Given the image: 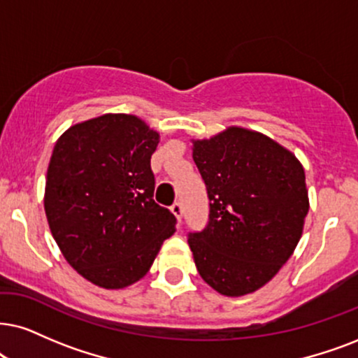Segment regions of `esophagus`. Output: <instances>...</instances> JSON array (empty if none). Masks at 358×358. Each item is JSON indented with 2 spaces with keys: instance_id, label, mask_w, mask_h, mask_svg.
<instances>
[{
  "instance_id": "obj_1",
  "label": "esophagus",
  "mask_w": 358,
  "mask_h": 358,
  "mask_svg": "<svg viewBox=\"0 0 358 358\" xmlns=\"http://www.w3.org/2000/svg\"><path fill=\"white\" fill-rule=\"evenodd\" d=\"M171 213H173L176 220H178V221H182V215H183V208H182V203H180V201L173 203V205H171Z\"/></svg>"
}]
</instances>
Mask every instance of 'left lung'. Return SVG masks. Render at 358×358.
<instances>
[{
	"instance_id": "1",
	"label": "left lung",
	"mask_w": 358,
	"mask_h": 358,
	"mask_svg": "<svg viewBox=\"0 0 358 358\" xmlns=\"http://www.w3.org/2000/svg\"><path fill=\"white\" fill-rule=\"evenodd\" d=\"M193 160L210 200L205 229L188 236L198 273L223 296L255 292L302 236L309 211L304 169L287 148L243 127L193 140Z\"/></svg>"
}]
</instances>
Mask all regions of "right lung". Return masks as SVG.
I'll list each match as a JSON object with an SVG mask.
<instances>
[{
    "label": "right lung",
    "mask_w": 358,
    "mask_h": 358,
    "mask_svg": "<svg viewBox=\"0 0 358 358\" xmlns=\"http://www.w3.org/2000/svg\"><path fill=\"white\" fill-rule=\"evenodd\" d=\"M160 135L135 115L106 114L69 127L48 166L44 211L66 261L103 289L148 273L176 218L153 200Z\"/></svg>",
    "instance_id": "1"
}]
</instances>
